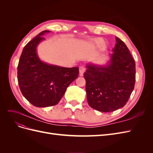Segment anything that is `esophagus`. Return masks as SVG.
Segmentation results:
<instances>
[{
  "label": "esophagus",
  "instance_id": "obj_1",
  "mask_svg": "<svg viewBox=\"0 0 153 153\" xmlns=\"http://www.w3.org/2000/svg\"><path fill=\"white\" fill-rule=\"evenodd\" d=\"M85 71V68L84 66H80L79 68V72H80V75L82 76L83 74Z\"/></svg>",
  "mask_w": 153,
  "mask_h": 153
}]
</instances>
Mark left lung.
Wrapping results in <instances>:
<instances>
[{"instance_id": "8db88e82", "label": "left lung", "mask_w": 153, "mask_h": 153, "mask_svg": "<svg viewBox=\"0 0 153 153\" xmlns=\"http://www.w3.org/2000/svg\"><path fill=\"white\" fill-rule=\"evenodd\" d=\"M116 45L106 66L87 64L84 73L88 103L91 108L110 112L126 104L135 84V62L123 41Z\"/></svg>"}]
</instances>
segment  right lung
Returning a JSON list of instances; mask_svg holds the SVG:
<instances>
[{
    "instance_id": "obj_1",
    "label": "right lung",
    "mask_w": 153,
    "mask_h": 153,
    "mask_svg": "<svg viewBox=\"0 0 153 153\" xmlns=\"http://www.w3.org/2000/svg\"><path fill=\"white\" fill-rule=\"evenodd\" d=\"M43 30L23 49L18 65V82L22 93L37 107L57 105L71 83L78 78V67L64 68L42 62L36 52L37 46L45 38Z\"/></svg>"
}]
</instances>
